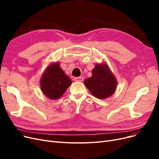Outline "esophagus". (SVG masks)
<instances>
[{"mask_svg": "<svg viewBox=\"0 0 159 159\" xmlns=\"http://www.w3.org/2000/svg\"><path fill=\"white\" fill-rule=\"evenodd\" d=\"M74 80L75 81H82L84 80L83 77H77V78H74Z\"/></svg>", "mask_w": 159, "mask_h": 159, "instance_id": "1", "label": "esophagus"}]
</instances>
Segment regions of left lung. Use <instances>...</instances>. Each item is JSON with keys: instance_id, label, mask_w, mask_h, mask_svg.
Listing matches in <instances>:
<instances>
[{"instance_id": "8db88e82", "label": "left lung", "mask_w": 159, "mask_h": 159, "mask_svg": "<svg viewBox=\"0 0 159 159\" xmlns=\"http://www.w3.org/2000/svg\"><path fill=\"white\" fill-rule=\"evenodd\" d=\"M84 84L95 98L105 99L115 92L117 81L106 64H97L92 70V76L86 79Z\"/></svg>"}]
</instances>
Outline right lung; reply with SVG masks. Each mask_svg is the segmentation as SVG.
I'll return each mask as SVG.
<instances>
[{
    "instance_id": "add662e5",
    "label": "right lung",
    "mask_w": 159,
    "mask_h": 159,
    "mask_svg": "<svg viewBox=\"0 0 159 159\" xmlns=\"http://www.w3.org/2000/svg\"><path fill=\"white\" fill-rule=\"evenodd\" d=\"M71 84V79L61 69L59 63L50 66L40 80L42 91L51 99L60 98Z\"/></svg>"
}]
</instances>
